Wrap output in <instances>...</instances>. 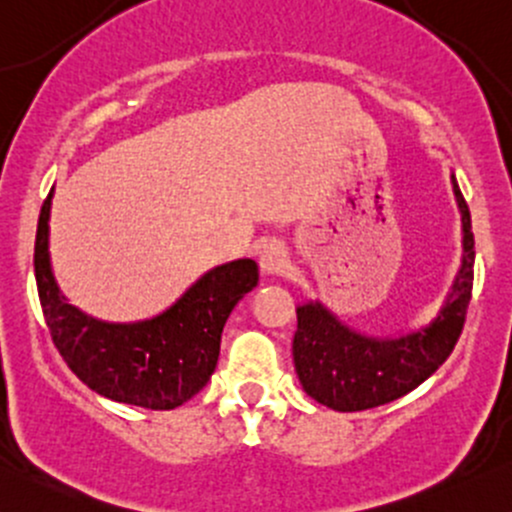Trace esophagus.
Wrapping results in <instances>:
<instances>
[{
	"mask_svg": "<svg viewBox=\"0 0 512 512\" xmlns=\"http://www.w3.org/2000/svg\"><path fill=\"white\" fill-rule=\"evenodd\" d=\"M258 266H261V271L268 275L283 273L287 268L285 244H280L278 239H268L266 244L261 246V251H258Z\"/></svg>",
	"mask_w": 512,
	"mask_h": 512,
	"instance_id": "1",
	"label": "esophagus"
}]
</instances>
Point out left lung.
I'll list each match as a JSON object with an SVG mask.
<instances>
[{
  "label": "left lung",
  "instance_id": "obj_1",
  "mask_svg": "<svg viewBox=\"0 0 512 512\" xmlns=\"http://www.w3.org/2000/svg\"><path fill=\"white\" fill-rule=\"evenodd\" d=\"M462 212V266L438 317L399 338H377L343 324L321 302L297 307L292 358L302 389L333 411H365L389 404L426 382L455 348L472 300L474 234L467 200L452 176Z\"/></svg>",
  "mask_w": 512,
  "mask_h": 512
}]
</instances>
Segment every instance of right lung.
I'll use <instances>...</instances> for the list:
<instances>
[{
    "instance_id": "add662e5",
    "label": "right lung",
    "mask_w": 512,
    "mask_h": 512,
    "mask_svg": "<svg viewBox=\"0 0 512 512\" xmlns=\"http://www.w3.org/2000/svg\"><path fill=\"white\" fill-rule=\"evenodd\" d=\"M50 200L53 191L40 208L33 266L45 324L62 360L106 399L152 411L181 406L215 372L225 321L258 285L256 261L239 258L212 268L157 317L108 324L72 307L55 283L48 251Z\"/></svg>"
}]
</instances>
